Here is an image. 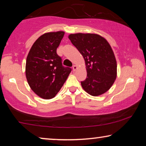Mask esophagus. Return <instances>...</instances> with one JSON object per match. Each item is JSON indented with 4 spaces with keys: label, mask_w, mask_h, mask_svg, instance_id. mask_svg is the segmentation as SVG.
Instances as JSON below:
<instances>
[{
    "label": "esophagus",
    "mask_w": 146,
    "mask_h": 146,
    "mask_svg": "<svg viewBox=\"0 0 146 146\" xmlns=\"http://www.w3.org/2000/svg\"><path fill=\"white\" fill-rule=\"evenodd\" d=\"M76 69H77V66H76V65H74L73 66V70L75 71H76Z\"/></svg>",
    "instance_id": "esophagus-1"
}]
</instances>
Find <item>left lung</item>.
Listing matches in <instances>:
<instances>
[{
  "label": "left lung",
  "mask_w": 146,
  "mask_h": 146,
  "mask_svg": "<svg viewBox=\"0 0 146 146\" xmlns=\"http://www.w3.org/2000/svg\"><path fill=\"white\" fill-rule=\"evenodd\" d=\"M69 38L85 60L87 78L81 81L84 90L95 97L106 93L115 82L117 68L108 41L91 33L71 34Z\"/></svg>",
  "instance_id": "obj_1"
}]
</instances>
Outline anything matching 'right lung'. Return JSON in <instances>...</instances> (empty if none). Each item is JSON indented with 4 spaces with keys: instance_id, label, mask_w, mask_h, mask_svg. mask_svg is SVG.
<instances>
[{
    "instance_id": "add662e5",
    "label": "right lung",
    "mask_w": 146,
    "mask_h": 146,
    "mask_svg": "<svg viewBox=\"0 0 146 146\" xmlns=\"http://www.w3.org/2000/svg\"><path fill=\"white\" fill-rule=\"evenodd\" d=\"M64 32H50L41 35L27 56L26 76L29 86L36 95L50 99L57 94L71 71L62 65L56 49Z\"/></svg>"
}]
</instances>
